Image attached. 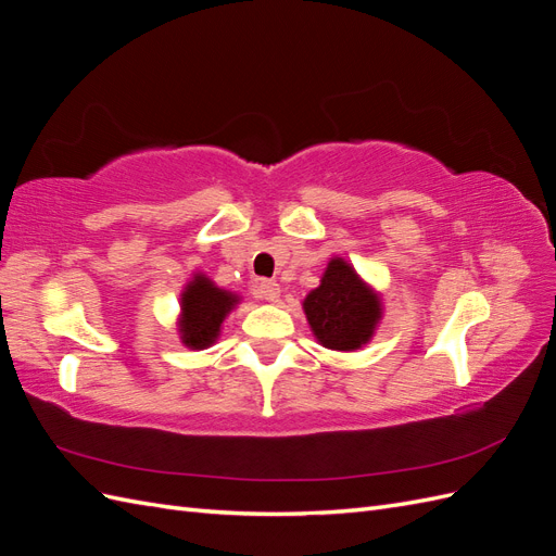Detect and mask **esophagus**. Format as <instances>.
I'll list each match as a JSON object with an SVG mask.
<instances>
[{"mask_svg":"<svg viewBox=\"0 0 556 556\" xmlns=\"http://www.w3.org/2000/svg\"><path fill=\"white\" fill-rule=\"evenodd\" d=\"M257 292L264 301H271V304H276V301L280 299V285L276 280H262L257 285Z\"/></svg>","mask_w":556,"mask_h":556,"instance_id":"1","label":"esophagus"}]
</instances>
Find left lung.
Returning a JSON list of instances; mask_svg holds the SVG:
<instances>
[{
    "instance_id": "1",
    "label": "left lung",
    "mask_w": 556,
    "mask_h": 556,
    "mask_svg": "<svg viewBox=\"0 0 556 556\" xmlns=\"http://www.w3.org/2000/svg\"><path fill=\"white\" fill-rule=\"evenodd\" d=\"M304 313L317 343L355 352L374 339L382 299L343 257H331L323 280L304 299Z\"/></svg>"
}]
</instances>
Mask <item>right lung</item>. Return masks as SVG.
<instances>
[{"label": "right lung", "mask_w": 556, "mask_h": 556, "mask_svg": "<svg viewBox=\"0 0 556 556\" xmlns=\"http://www.w3.org/2000/svg\"><path fill=\"white\" fill-rule=\"evenodd\" d=\"M241 296L217 288L206 274H192V280L180 292L178 333L185 348L206 350L217 339L225 317L237 308Z\"/></svg>", "instance_id": "add662e5"}]
</instances>
